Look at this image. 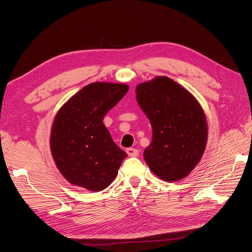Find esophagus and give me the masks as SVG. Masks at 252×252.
Returning <instances> with one entry per match:
<instances>
[{"label": "esophagus", "instance_id": "34e87169", "mask_svg": "<svg viewBox=\"0 0 252 252\" xmlns=\"http://www.w3.org/2000/svg\"><path fill=\"white\" fill-rule=\"evenodd\" d=\"M126 152L129 157H138L139 156V150H136L134 148H127Z\"/></svg>", "mask_w": 252, "mask_h": 252}]
</instances>
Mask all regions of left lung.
Instances as JSON below:
<instances>
[{
  "instance_id": "1",
  "label": "left lung",
  "mask_w": 252,
  "mask_h": 252,
  "mask_svg": "<svg viewBox=\"0 0 252 252\" xmlns=\"http://www.w3.org/2000/svg\"><path fill=\"white\" fill-rule=\"evenodd\" d=\"M135 93L152 127L145 162L163 181L184 179L199 164L207 144V120L200 103L167 77L139 84Z\"/></svg>"
}]
</instances>
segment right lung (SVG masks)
Returning <instances> with one entry per match:
<instances>
[{
  "instance_id": "obj_1",
  "label": "right lung",
  "mask_w": 252,
  "mask_h": 252,
  "mask_svg": "<svg viewBox=\"0 0 252 252\" xmlns=\"http://www.w3.org/2000/svg\"><path fill=\"white\" fill-rule=\"evenodd\" d=\"M126 84L95 82L72 95L56 114L50 150L63 177L89 191L107 188L127 157L103 119L128 91Z\"/></svg>"
}]
</instances>
